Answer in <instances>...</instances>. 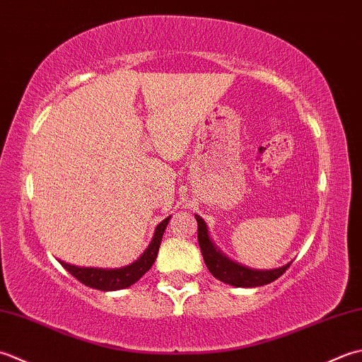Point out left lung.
<instances>
[{
  "label": "left lung",
  "mask_w": 362,
  "mask_h": 362,
  "mask_svg": "<svg viewBox=\"0 0 362 362\" xmlns=\"http://www.w3.org/2000/svg\"><path fill=\"white\" fill-rule=\"evenodd\" d=\"M195 218L198 223V243H200L204 264L206 267L209 269L211 274L217 279H220V281L235 286V287L265 286L272 281H275V279H278L287 269H289L291 262L274 270H253L231 261L230 257H226L212 243L208 233V226H206L204 220L200 216H195Z\"/></svg>",
  "instance_id": "8db88e82"
}]
</instances>
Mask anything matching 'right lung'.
Listing matches in <instances>:
<instances>
[{
    "instance_id": "add662e5",
    "label": "right lung",
    "mask_w": 362,
    "mask_h": 362,
    "mask_svg": "<svg viewBox=\"0 0 362 362\" xmlns=\"http://www.w3.org/2000/svg\"><path fill=\"white\" fill-rule=\"evenodd\" d=\"M168 222H170V216L162 220V222L156 226L150 245L146 247V250L142 255H140L139 259L127 265V267L97 269V267H78V265H71L64 261H59V262H61L62 267L67 270L69 274L75 276L78 281L92 287V289L106 291V292L127 289V287L137 283L139 279L151 269L154 261H156L162 235H164Z\"/></svg>"
}]
</instances>
